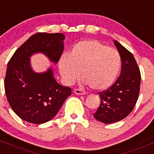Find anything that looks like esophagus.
Wrapping results in <instances>:
<instances>
[{
  "label": "esophagus",
  "mask_w": 154,
  "mask_h": 154,
  "mask_svg": "<svg viewBox=\"0 0 154 154\" xmlns=\"http://www.w3.org/2000/svg\"><path fill=\"white\" fill-rule=\"evenodd\" d=\"M74 93L77 95H79V96H81V95H85L86 93L84 91V90H81L80 89H75L74 90Z\"/></svg>",
  "instance_id": "obj_1"
}]
</instances>
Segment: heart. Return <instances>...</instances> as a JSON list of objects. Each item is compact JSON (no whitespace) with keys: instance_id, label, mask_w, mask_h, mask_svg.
I'll return each mask as SVG.
<instances>
[{"instance_id":"1","label":"heart","mask_w":154,"mask_h":154,"mask_svg":"<svg viewBox=\"0 0 154 154\" xmlns=\"http://www.w3.org/2000/svg\"><path fill=\"white\" fill-rule=\"evenodd\" d=\"M121 56L97 40L87 39L74 45L68 54H62L58 61L61 75L66 84H73L80 75L94 90L111 87L119 75Z\"/></svg>"}]
</instances>
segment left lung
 Masks as SVG:
<instances>
[{"label": "left lung", "mask_w": 154, "mask_h": 154, "mask_svg": "<svg viewBox=\"0 0 154 154\" xmlns=\"http://www.w3.org/2000/svg\"><path fill=\"white\" fill-rule=\"evenodd\" d=\"M114 44L122 59L121 74L112 87L99 93L101 103L93 115L106 124L122 120L130 114L138 99L141 78L133 54L116 40Z\"/></svg>", "instance_id": "obj_1"}]
</instances>
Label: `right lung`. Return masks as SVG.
Returning <instances> with one entry per match:
<instances>
[{"label": "right lung", "mask_w": 154, "mask_h": 154, "mask_svg": "<svg viewBox=\"0 0 154 154\" xmlns=\"http://www.w3.org/2000/svg\"><path fill=\"white\" fill-rule=\"evenodd\" d=\"M62 33L38 32L17 48L7 67L4 89L13 111L27 122L43 124L52 119L66 99L70 87L60 85L51 68L35 73L30 65V57L42 53L57 64L64 51Z\"/></svg>", "instance_id": "add662e5"}]
</instances>
